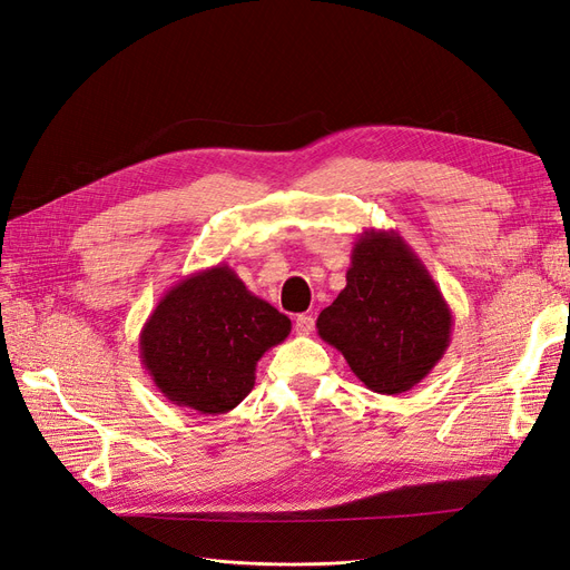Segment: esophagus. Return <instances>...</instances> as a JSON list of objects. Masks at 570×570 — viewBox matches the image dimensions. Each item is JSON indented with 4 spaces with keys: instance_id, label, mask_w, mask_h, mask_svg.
Masks as SVG:
<instances>
[{
    "instance_id": "34e87169",
    "label": "esophagus",
    "mask_w": 570,
    "mask_h": 570,
    "mask_svg": "<svg viewBox=\"0 0 570 570\" xmlns=\"http://www.w3.org/2000/svg\"><path fill=\"white\" fill-rule=\"evenodd\" d=\"M295 331H297V335H312V331H314V318L306 316V314L297 316V318H295Z\"/></svg>"
}]
</instances>
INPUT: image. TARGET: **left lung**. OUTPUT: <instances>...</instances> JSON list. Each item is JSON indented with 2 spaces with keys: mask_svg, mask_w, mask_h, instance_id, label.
<instances>
[{
  "mask_svg": "<svg viewBox=\"0 0 570 570\" xmlns=\"http://www.w3.org/2000/svg\"><path fill=\"white\" fill-rule=\"evenodd\" d=\"M316 327L368 390L402 394L438 366L454 316L404 237L371 228L356 237L347 285Z\"/></svg>",
  "mask_w": 570,
  "mask_h": 570,
  "instance_id": "left-lung-1",
  "label": "left lung"
}]
</instances>
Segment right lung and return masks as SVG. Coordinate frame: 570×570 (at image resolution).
Here are the masks:
<instances>
[{"label": "right lung", "instance_id": "obj_1", "mask_svg": "<svg viewBox=\"0 0 570 570\" xmlns=\"http://www.w3.org/2000/svg\"><path fill=\"white\" fill-rule=\"evenodd\" d=\"M289 331L285 314L218 264L166 289L140 331V361L168 402L218 416L252 392L258 358Z\"/></svg>", "mask_w": 570, "mask_h": 570}]
</instances>
